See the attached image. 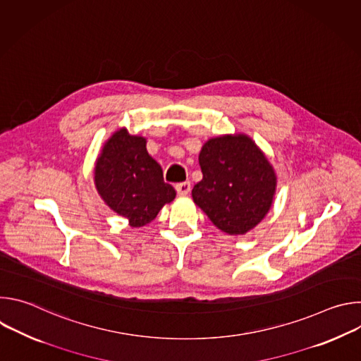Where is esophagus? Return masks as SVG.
I'll list each match as a JSON object with an SVG mask.
<instances>
[{"mask_svg":"<svg viewBox=\"0 0 361 361\" xmlns=\"http://www.w3.org/2000/svg\"><path fill=\"white\" fill-rule=\"evenodd\" d=\"M176 190H177V192H178L180 195H185V194H188L190 190H191V183H190V181L178 183V184L176 185Z\"/></svg>","mask_w":361,"mask_h":361,"instance_id":"34e87169","label":"esophagus"}]
</instances>
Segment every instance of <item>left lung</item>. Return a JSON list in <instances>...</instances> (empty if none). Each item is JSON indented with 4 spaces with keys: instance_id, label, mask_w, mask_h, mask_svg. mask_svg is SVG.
I'll list each match as a JSON object with an SVG mask.
<instances>
[{
    "instance_id": "left-lung-1",
    "label": "left lung",
    "mask_w": 361,
    "mask_h": 361,
    "mask_svg": "<svg viewBox=\"0 0 361 361\" xmlns=\"http://www.w3.org/2000/svg\"><path fill=\"white\" fill-rule=\"evenodd\" d=\"M198 163L202 180L191 191L212 223L228 234H244L269 213L276 174L267 157L243 134L205 142Z\"/></svg>"
}]
</instances>
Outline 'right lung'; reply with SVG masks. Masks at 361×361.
Masks as SVG:
<instances>
[{"label":"right lung","mask_w":361,"mask_h":361,"mask_svg":"<svg viewBox=\"0 0 361 361\" xmlns=\"http://www.w3.org/2000/svg\"><path fill=\"white\" fill-rule=\"evenodd\" d=\"M95 187L101 198L131 227H141L157 217L161 207L176 198L164 183L161 166L145 148V138L117 131L97 160Z\"/></svg>","instance_id":"add662e5"}]
</instances>
